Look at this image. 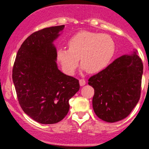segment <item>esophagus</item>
<instances>
[{
    "label": "esophagus",
    "mask_w": 149,
    "mask_h": 149,
    "mask_svg": "<svg viewBox=\"0 0 149 149\" xmlns=\"http://www.w3.org/2000/svg\"><path fill=\"white\" fill-rule=\"evenodd\" d=\"M79 85H80L81 86H83V85H85V83H86V82H85V80L84 79H79Z\"/></svg>",
    "instance_id": "34e87169"
}]
</instances>
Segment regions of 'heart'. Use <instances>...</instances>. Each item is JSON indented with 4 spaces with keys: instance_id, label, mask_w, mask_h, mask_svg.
<instances>
[{
    "instance_id": "b5f03b06",
    "label": "heart",
    "mask_w": 149,
    "mask_h": 149,
    "mask_svg": "<svg viewBox=\"0 0 149 149\" xmlns=\"http://www.w3.org/2000/svg\"><path fill=\"white\" fill-rule=\"evenodd\" d=\"M69 48H58L56 59L67 74H74L80 58L81 65L88 72L104 70L114 56L115 43L107 34L82 31L68 41Z\"/></svg>"
}]
</instances>
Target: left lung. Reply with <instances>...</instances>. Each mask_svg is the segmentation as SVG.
I'll use <instances>...</instances> for the list:
<instances>
[{
	"mask_svg": "<svg viewBox=\"0 0 149 149\" xmlns=\"http://www.w3.org/2000/svg\"><path fill=\"white\" fill-rule=\"evenodd\" d=\"M143 65L134 52L114 60L88 79L94 88L93 107L98 118L115 123L126 118L141 97Z\"/></svg>",
	"mask_w": 149,
	"mask_h": 149,
	"instance_id": "obj_1",
	"label": "left lung"
}]
</instances>
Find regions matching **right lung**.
<instances>
[{
	"label": "right lung",
	"instance_id": "add662e5",
	"mask_svg": "<svg viewBox=\"0 0 149 149\" xmlns=\"http://www.w3.org/2000/svg\"><path fill=\"white\" fill-rule=\"evenodd\" d=\"M64 25L35 32L17 52L12 72L20 107L25 114L41 124H55L70 109L69 101L79 91V80L57 67L53 42Z\"/></svg>",
	"mask_w": 149,
	"mask_h": 149
}]
</instances>
